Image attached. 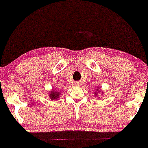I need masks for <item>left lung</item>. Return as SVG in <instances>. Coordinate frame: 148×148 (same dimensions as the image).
Listing matches in <instances>:
<instances>
[{
	"instance_id": "left-lung-1",
	"label": "left lung",
	"mask_w": 148,
	"mask_h": 148,
	"mask_svg": "<svg viewBox=\"0 0 148 148\" xmlns=\"http://www.w3.org/2000/svg\"><path fill=\"white\" fill-rule=\"evenodd\" d=\"M96 90H97L96 91H95V96L97 97L98 96V94H99V93L100 92V90H99V89H98V88H97V89H96ZM99 98H100V97L97 98V99H99Z\"/></svg>"
}]
</instances>
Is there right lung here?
<instances>
[{
  "label": "right lung",
  "mask_w": 148,
  "mask_h": 148,
  "mask_svg": "<svg viewBox=\"0 0 148 148\" xmlns=\"http://www.w3.org/2000/svg\"><path fill=\"white\" fill-rule=\"evenodd\" d=\"M61 90L52 89L51 90L49 91V98H50L51 100H52V101H58V100H59V99H60V97L61 96Z\"/></svg>",
  "instance_id": "add662e5"
}]
</instances>
